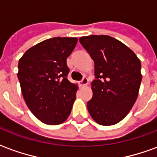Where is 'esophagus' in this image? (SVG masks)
Segmentation results:
<instances>
[{"label": "esophagus", "mask_w": 157, "mask_h": 157, "mask_svg": "<svg viewBox=\"0 0 157 157\" xmlns=\"http://www.w3.org/2000/svg\"><path fill=\"white\" fill-rule=\"evenodd\" d=\"M79 83H80L81 86H86L88 85V79L85 76V77H83V79Z\"/></svg>", "instance_id": "34e87169"}]
</instances>
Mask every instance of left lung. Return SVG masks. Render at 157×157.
Here are the masks:
<instances>
[{"label": "left lung", "mask_w": 157, "mask_h": 157, "mask_svg": "<svg viewBox=\"0 0 157 157\" xmlns=\"http://www.w3.org/2000/svg\"><path fill=\"white\" fill-rule=\"evenodd\" d=\"M79 41L94 61L96 79L87 109L101 125H113L125 118L139 94L141 63L130 48L109 35L81 37Z\"/></svg>", "instance_id": "left-lung-1"}]
</instances>
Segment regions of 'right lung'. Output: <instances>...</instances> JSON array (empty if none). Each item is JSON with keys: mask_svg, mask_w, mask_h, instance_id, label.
I'll use <instances>...</instances> for the list:
<instances>
[{"mask_svg": "<svg viewBox=\"0 0 157 157\" xmlns=\"http://www.w3.org/2000/svg\"><path fill=\"white\" fill-rule=\"evenodd\" d=\"M76 38H52L24 53L18 62L23 98L36 118L48 125L65 122L71 112L78 86L69 81L66 59L74 50Z\"/></svg>", "mask_w": 157, "mask_h": 157, "instance_id": "obj_1", "label": "right lung"}]
</instances>
